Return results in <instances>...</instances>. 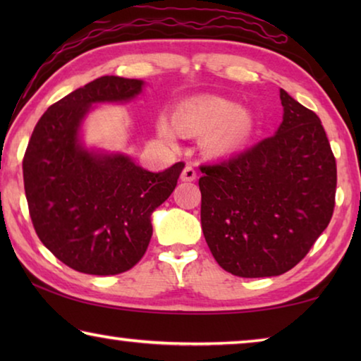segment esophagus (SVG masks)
<instances>
[{"label":"esophagus","instance_id":"1","mask_svg":"<svg viewBox=\"0 0 361 361\" xmlns=\"http://www.w3.org/2000/svg\"><path fill=\"white\" fill-rule=\"evenodd\" d=\"M197 178V173H195V170L192 166H186L185 170L181 172V181H194Z\"/></svg>","mask_w":361,"mask_h":361}]
</instances>
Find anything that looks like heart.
Instances as JSON below:
<instances>
[{
    "mask_svg": "<svg viewBox=\"0 0 361 361\" xmlns=\"http://www.w3.org/2000/svg\"><path fill=\"white\" fill-rule=\"evenodd\" d=\"M253 132L252 113L221 97L183 102L175 109L173 122L166 116L157 119V133L167 145H175L178 133L188 137L204 133L202 148L210 156H226L242 149Z\"/></svg>",
    "mask_w": 361,
    "mask_h": 361,
    "instance_id": "obj_1",
    "label": "heart"
}]
</instances>
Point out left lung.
Instances as JSON below:
<instances>
[{
    "label": "left lung",
    "instance_id": "1",
    "mask_svg": "<svg viewBox=\"0 0 361 361\" xmlns=\"http://www.w3.org/2000/svg\"><path fill=\"white\" fill-rule=\"evenodd\" d=\"M283 121L272 137L200 166V221L213 258L232 276L285 274L331 221L336 159L322 122L280 89Z\"/></svg>",
    "mask_w": 361,
    "mask_h": 361
}]
</instances>
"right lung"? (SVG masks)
<instances>
[{"label": "right lung", "instance_id": "1", "mask_svg": "<svg viewBox=\"0 0 361 361\" xmlns=\"http://www.w3.org/2000/svg\"><path fill=\"white\" fill-rule=\"evenodd\" d=\"M143 81L102 76L41 116L23 156V185L39 240L78 272L116 276L143 258L151 213L173 192L185 164L152 173L124 154L85 149L82 119L94 103L127 102Z\"/></svg>", "mask_w": 361, "mask_h": 361}]
</instances>
